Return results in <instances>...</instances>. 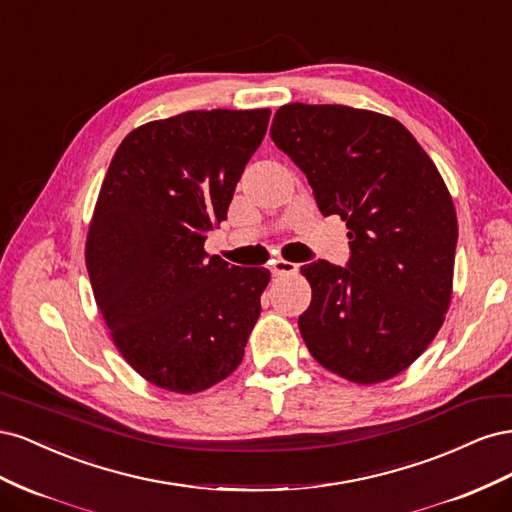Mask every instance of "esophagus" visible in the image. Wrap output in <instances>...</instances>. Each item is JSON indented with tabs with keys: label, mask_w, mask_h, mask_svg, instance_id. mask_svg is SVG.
<instances>
[{
	"label": "esophagus",
	"mask_w": 512,
	"mask_h": 512,
	"mask_svg": "<svg viewBox=\"0 0 512 512\" xmlns=\"http://www.w3.org/2000/svg\"><path fill=\"white\" fill-rule=\"evenodd\" d=\"M299 271V265H294V262H288V260H277L275 265L271 267V273L275 277H284V275H294Z\"/></svg>",
	"instance_id": "esophagus-1"
}]
</instances>
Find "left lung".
Segmentation results:
<instances>
[{"label":"left lung","instance_id":"obj_1","mask_svg":"<svg viewBox=\"0 0 512 512\" xmlns=\"http://www.w3.org/2000/svg\"><path fill=\"white\" fill-rule=\"evenodd\" d=\"M273 143L297 164L322 215L348 226V269L305 265L299 331L314 359L356 384L395 378L440 331L453 297L457 213L436 164L389 115L284 104Z\"/></svg>","mask_w":512,"mask_h":512}]
</instances>
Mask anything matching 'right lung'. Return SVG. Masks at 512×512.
I'll list each match as a JSON object with an SVG mask.
<instances>
[{
    "label": "right lung",
    "mask_w": 512,
    "mask_h": 512,
    "mask_svg": "<svg viewBox=\"0 0 512 512\" xmlns=\"http://www.w3.org/2000/svg\"><path fill=\"white\" fill-rule=\"evenodd\" d=\"M271 111H188L149 121L106 170L85 265L126 363L173 393H200L239 367L267 269L228 267L205 239L226 220Z\"/></svg>",
    "instance_id": "1"
}]
</instances>
